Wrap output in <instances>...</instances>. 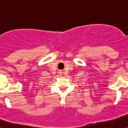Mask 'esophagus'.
Returning <instances> with one entry per match:
<instances>
[{"label": "esophagus", "instance_id": "1", "mask_svg": "<svg viewBox=\"0 0 128 128\" xmlns=\"http://www.w3.org/2000/svg\"><path fill=\"white\" fill-rule=\"evenodd\" d=\"M60 73H62V72H60Z\"/></svg>", "mask_w": 128, "mask_h": 128}]
</instances>
